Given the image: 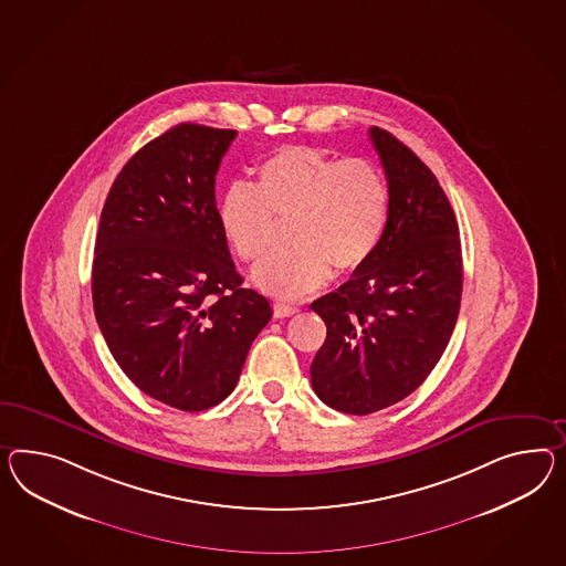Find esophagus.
I'll return each instance as SVG.
<instances>
[{
    "mask_svg": "<svg viewBox=\"0 0 566 566\" xmlns=\"http://www.w3.org/2000/svg\"><path fill=\"white\" fill-rule=\"evenodd\" d=\"M273 312H275V318H290V316H293V314L297 312V307H295V305L276 302V304H273Z\"/></svg>",
    "mask_w": 566,
    "mask_h": 566,
    "instance_id": "1",
    "label": "esophagus"
}]
</instances>
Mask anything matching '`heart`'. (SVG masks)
<instances>
[{"label":"heart","mask_w":566,"mask_h":566,"mask_svg":"<svg viewBox=\"0 0 566 566\" xmlns=\"http://www.w3.org/2000/svg\"><path fill=\"white\" fill-rule=\"evenodd\" d=\"M275 217L293 221V250L254 271L262 291L302 300L338 273L374 256L390 218V187L367 158L338 160L318 147H281L254 170V189L232 185L218 207L219 226L235 254L259 262L273 248Z\"/></svg>","instance_id":"heart-1"}]
</instances>
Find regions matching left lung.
Listing matches in <instances>:
<instances>
[{"label": "left lung", "mask_w": 566, "mask_h": 566, "mask_svg": "<svg viewBox=\"0 0 566 566\" xmlns=\"http://www.w3.org/2000/svg\"><path fill=\"white\" fill-rule=\"evenodd\" d=\"M390 187V218L374 256L310 305L326 340L310 367L324 405L371 415L405 400L433 371L462 302V244L436 175L388 130L371 127Z\"/></svg>", "instance_id": "obj_1"}]
</instances>
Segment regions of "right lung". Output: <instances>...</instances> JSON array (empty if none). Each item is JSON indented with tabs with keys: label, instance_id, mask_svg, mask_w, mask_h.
I'll list each match as a JSON object with an SVG mask.
<instances>
[{
	"label": "right lung",
	"instance_id": "right-lung-1",
	"mask_svg": "<svg viewBox=\"0 0 566 566\" xmlns=\"http://www.w3.org/2000/svg\"><path fill=\"white\" fill-rule=\"evenodd\" d=\"M233 129L180 123L142 147L102 209L92 300L102 336L147 396L187 412L232 394L273 316L219 226L216 175Z\"/></svg>",
	"mask_w": 566,
	"mask_h": 566
}]
</instances>
